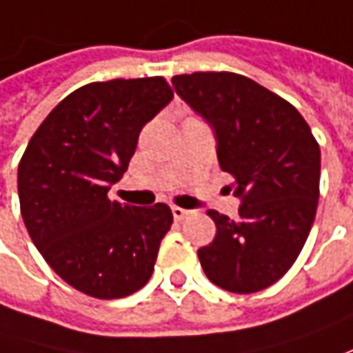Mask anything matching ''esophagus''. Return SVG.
Wrapping results in <instances>:
<instances>
[{
  "mask_svg": "<svg viewBox=\"0 0 353 353\" xmlns=\"http://www.w3.org/2000/svg\"><path fill=\"white\" fill-rule=\"evenodd\" d=\"M172 213H174V219H176V221H183L191 211L183 209V207H172Z\"/></svg>",
  "mask_w": 353,
  "mask_h": 353,
  "instance_id": "esophagus-1",
  "label": "esophagus"
}]
</instances>
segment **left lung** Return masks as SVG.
<instances>
[{"label": "left lung", "mask_w": 353, "mask_h": 353, "mask_svg": "<svg viewBox=\"0 0 353 353\" xmlns=\"http://www.w3.org/2000/svg\"><path fill=\"white\" fill-rule=\"evenodd\" d=\"M176 92L216 132L223 172L242 199L232 221L207 211L214 240L201 248V268L230 293H256L289 272L314 223L321 148L297 109L258 81L234 72L172 78Z\"/></svg>", "instance_id": "8db88e82"}]
</instances>
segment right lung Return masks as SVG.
Masks as SVG:
<instances>
[{
	"label": "right lung",
	"mask_w": 353,
	"mask_h": 353,
	"mask_svg": "<svg viewBox=\"0 0 353 353\" xmlns=\"http://www.w3.org/2000/svg\"><path fill=\"white\" fill-rule=\"evenodd\" d=\"M172 97L162 76L81 85L48 113L19 162L29 236L56 274L90 297H127L152 275L172 209L132 207L107 193L127 172L142 127Z\"/></svg>",
	"instance_id": "right-lung-1"
}]
</instances>
